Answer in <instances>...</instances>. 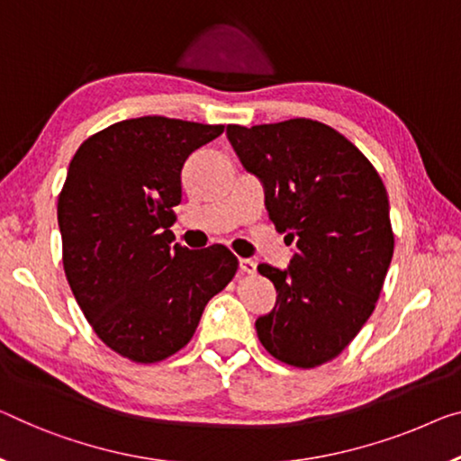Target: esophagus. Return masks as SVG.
<instances>
[{
  "label": "esophagus",
  "mask_w": 461,
  "mask_h": 461,
  "mask_svg": "<svg viewBox=\"0 0 461 461\" xmlns=\"http://www.w3.org/2000/svg\"><path fill=\"white\" fill-rule=\"evenodd\" d=\"M239 270L243 274H255V261L251 259H239Z\"/></svg>",
  "instance_id": "obj_1"
}]
</instances>
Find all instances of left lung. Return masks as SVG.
I'll return each instance as SVG.
<instances>
[{"label":"left lung","mask_w":461,"mask_h":461,"mask_svg":"<svg viewBox=\"0 0 461 461\" xmlns=\"http://www.w3.org/2000/svg\"><path fill=\"white\" fill-rule=\"evenodd\" d=\"M226 136L264 183L276 230L296 243L286 270L258 266L278 293L258 338L274 358L313 369L352 342L384 288L393 255L385 185L352 141L313 119L229 125Z\"/></svg>","instance_id":"8db88e82"}]
</instances>
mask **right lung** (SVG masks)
Segmentation results:
<instances>
[{"instance_id": "right-lung-1", "label": "right lung", "mask_w": 461, "mask_h": 461, "mask_svg": "<svg viewBox=\"0 0 461 461\" xmlns=\"http://www.w3.org/2000/svg\"><path fill=\"white\" fill-rule=\"evenodd\" d=\"M224 131L138 117L90 136L58 200L63 270L95 334L133 363H158L195 334L212 296L235 278L224 245H173V208L191 152Z\"/></svg>"}]
</instances>
